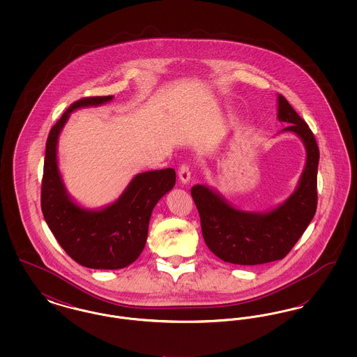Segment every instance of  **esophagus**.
Returning <instances> with one entry per match:
<instances>
[{
	"label": "esophagus",
	"mask_w": 357,
	"mask_h": 357,
	"mask_svg": "<svg viewBox=\"0 0 357 357\" xmlns=\"http://www.w3.org/2000/svg\"><path fill=\"white\" fill-rule=\"evenodd\" d=\"M179 179L183 185H187L191 179V171L187 167L186 165H182L179 169Z\"/></svg>",
	"instance_id": "34e87169"
}]
</instances>
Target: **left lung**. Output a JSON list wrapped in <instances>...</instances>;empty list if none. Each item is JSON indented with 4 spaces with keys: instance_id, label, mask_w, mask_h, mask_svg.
Here are the masks:
<instances>
[{
    "instance_id": "obj_1",
    "label": "left lung",
    "mask_w": 357,
    "mask_h": 357,
    "mask_svg": "<svg viewBox=\"0 0 357 357\" xmlns=\"http://www.w3.org/2000/svg\"><path fill=\"white\" fill-rule=\"evenodd\" d=\"M277 119L288 123L281 132L298 136L306 151L305 166L297 187L284 202L266 211H248L230 204L213 187L195 185L191 188L204 242L225 262L259 265L282 259L314 217L320 159L316 139L305 121L280 93Z\"/></svg>"
}]
</instances>
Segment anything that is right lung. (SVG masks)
I'll use <instances>...</instances> for the list:
<instances>
[{"mask_svg":"<svg viewBox=\"0 0 357 357\" xmlns=\"http://www.w3.org/2000/svg\"><path fill=\"white\" fill-rule=\"evenodd\" d=\"M114 96L84 98L73 102L53 126L47 140L41 186V210L66 253L89 269H123L143 252L153 207L175 185V171L136 174L112 204L88 208L69 194L59 169V137L72 112L99 107Z\"/></svg>","mask_w":357,"mask_h":357,"instance_id":"1","label":"right lung"}]
</instances>
